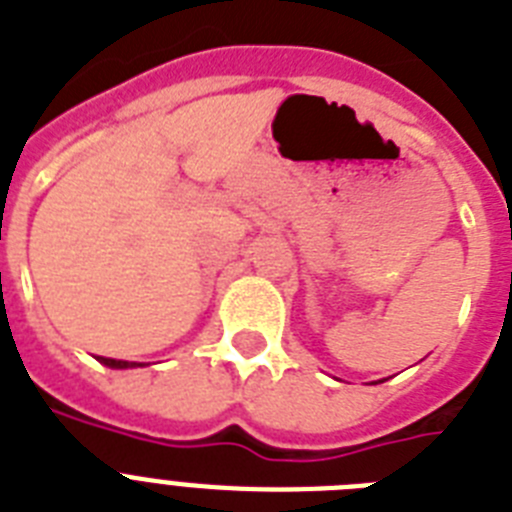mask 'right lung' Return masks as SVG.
Instances as JSON below:
<instances>
[{
    "instance_id": "add662e5",
    "label": "right lung",
    "mask_w": 512,
    "mask_h": 512,
    "mask_svg": "<svg viewBox=\"0 0 512 512\" xmlns=\"http://www.w3.org/2000/svg\"><path fill=\"white\" fill-rule=\"evenodd\" d=\"M104 366H112V369H130V366H141V363H133V361H117V358H104V356H96Z\"/></svg>"
}]
</instances>
